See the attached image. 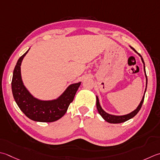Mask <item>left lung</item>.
Wrapping results in <instances>:
<instances>
[{"instance_id":"obj_1","label":"left lung","mask_w":160,"mask_h":160,"mask_svg":"<svg viewBox=\"0 0 160 160\" xmlns=\"http://www.w3.org/2000/svg\"><path fill=\"white\" fill-rule=\"evenodd\" d=\"M130 48H132L133 51H135L136 52H137L136 51V50L134 49L132 47L130 46ZM139 54V53H138ZM139 55L140 56L141 58H142V60L143 62V64L145 65L144 64V62H143V59L142 58V56H141L140 54H139ZM143 68H144V71H145V74H146V87H147V76H146V70H145V66L143 67ZM146 92V91H145ZM143 100H144V96H143V98L142 100V101H141L140 104L139 105L138 107L135 109V110H134L132 112H131V113L126 114V115H123V116H114V115H111V114H109L108 113H106V112L103 110V109L101 108V105H100V103H99V101H98V98L96 96V108L97 109H98V113L100 114V115L101 116V117L104 118V119L108 121V123H123V122L126 121L130 119V118H133L134 116H135L137 113H138L139 111L140 110V109L142 108V104L143 102Z\"/></svg>"}]
</instances>
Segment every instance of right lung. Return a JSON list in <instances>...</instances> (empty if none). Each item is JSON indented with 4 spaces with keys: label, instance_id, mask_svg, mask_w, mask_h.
<instances>
[{
    "label": "right lung",
    "instance_id": "obj_1",
    "mask_svg": "<svg viewBox=\"0 0 160 160\" xmlns=\"http://www.w3.org/2000/svg\"><path fill=\"white\" fill-rule=\"evenodd\" d=\"M29 51V50H28ZM26 52L18 59L13 72L12 90L18 108L30 119L39 122H53L62 118L73 101L80 82L73 84L57 100L42 101L30 94L24 87L21 76V64Z\"/></svg>",
    "mask_w": 160,
    "mask_h": 160
}]
</instances>
